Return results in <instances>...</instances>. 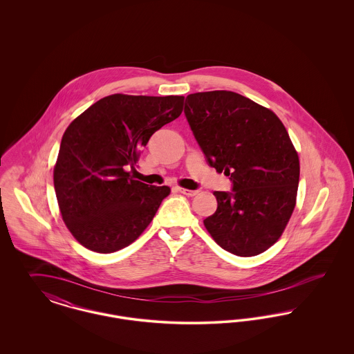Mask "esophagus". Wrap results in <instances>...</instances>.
<instances>
[{
    "mask_svg": "<svg viewBox=\"0 0 354 354\" xmlns=\"http://www.w3.org/2000/svg\"><path fill=\"white\" fill-rule=\"evenodd\" d=\"M176 191H178V192H180V194H183L185 196H188V198H192V196L198 195V191H196V189H187V188L176 187Z\"/></svg>",
    "mask_w": 354,
    "mask_h": 354,
    "instance_id": "1",
    "label": "esophagus"
}]
</instances>
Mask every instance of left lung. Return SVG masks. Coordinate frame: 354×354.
I'll list each match as a JSON object with an SVG mask.
<instances>
[{
	"mask_svg": "<svg viewBox=\"0 0 354 354\" xmlns=\"http://www.w3.org/2000/svg\"><path fill=\"white\" fill-rule=\"evenodd\" d=\"M185 115L207 163L232 191H215L216 212L204 225L220 247L256 256L273 245L293 212L299 156L284 124L268 109L234 91L187 95Z\"/></svg>",
	"mask_w": 354,
	"mask_h": 354,
	"instance_id": "obj_1",
	"label": "left lung"
}]
</instances>
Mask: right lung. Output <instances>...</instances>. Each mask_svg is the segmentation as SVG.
Returning <instances> with one entry per match:
<instances>
[{"instance_id":"right-lung-1","label":"right lung","mask_w":354,"mask_h":354,"mask_svg":"<svg viewBox=\"0 0 354 354\" xmlns=\"http://www.w3.org/2000/svg\"><path fill=\"white\" fill-rule=\"evenodd\" d=\"M185 97L114 94L91 104L62 136L54 188L68 231L87 250L119 251L147 228L169 187L134 180L143 146L182 114Z\"/></svg>"}]
</instances>
